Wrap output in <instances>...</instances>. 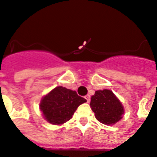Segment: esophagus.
Masks as SVG:
<instances>
[{
	"instance_id": "esophagus-1",
	"label": "esophagus",
	"mask_w": 157,
	"mask_h": 157,
	"mask_svg": "<svg viewBox=\"0 0 157 157\" xmlns=\"http://www.w3.org/2000/svg\"><path fill=\"white\" fill-rule=\"evenodd\" d=\"M85 98H86V100L87 103H89L90 100V96L89 94H87V95H86V96H85Z\"/></svg>"
}]
</instances>
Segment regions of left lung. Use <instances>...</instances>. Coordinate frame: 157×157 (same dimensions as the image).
I'll return each mask as SVG.
<instances>
[{"mask_svg":"<svg viewBox=\"0 0 157 157\" xmlns=\"http://www.w3.org/2000/svg\"><path fill=\"white\" fill-rule=\"evenodd\" d=\"M90 108L98 121L106 125H113L121 119L124 107L115 94L109 90H96L91 96Z\"/></svg>","mask_w":157,"mask_h":157,"instance_id":"obj_1","label":"left lung"}]
</instances>
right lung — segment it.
Returning <instances> with one entry per match:
<instances>
[{"mask_svg": "<svg viewBox=\"0 0 157 157\" xmlns=\"http://www.w3.org/2000/svg\"><path fill=\"white\" fill-rule=\"evenodd\" d=\"M86 100L75 90L57 86L43 97L39 108L45 120L54 124H63L72 118L78 106Z\"/></svg>", "mask_w": 157, "mask_h": 157, "instance_id": "1", "label": "right lung"}]
</instances>
